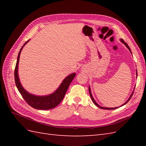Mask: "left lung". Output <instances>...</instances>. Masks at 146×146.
<instances>
[{
    "label": "left lung",
    "instance_id": "left-lung-1",
    "mask_svg": "<svg viewBox=\"0 0 146 146\" xmlns=\"http://www.w3.org/2000/svg\"><path fill=\"white\" fill-rule=\"evenodd\" d=\"M121 41L123 43V44H124L126 46V47L128 48H129V50L130 51V52L131 53V50H130V47H129V46H128V44H127L124 41H123V39H121ZM136 76H137V71H136ZM89 92H90V97H91V99H92V102H94V104L97 106V107H98L99 108H101V109H104V110H114V109H116V108H117V107L116 108H106V107H100V105H99L98 104H97L96 103V102L94 100V98H92V94H91V90H90V88L89 87ZM133 93H132L131 94V96H130V98L129 99V100H128L127 102H126L124 104H123L122 106H123V105H124L125 104H126L127 102H129V100H130V99H131V97H132V96H133Z\"/></svg>",
    "mask_w": 146,
    "mask_h": 146
}]
</instances>
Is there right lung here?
Masks as SVG:
<instances>
[{
  "label": "right lung",
  "mask_w": 146,
  "mask_h": 146,
  "mask_svg": "<svg viewBox=\"0 0 146 146\" xmlns=\"http://www.w3.org/2000/svg\"><path fill=\"white\" fill-rule=\"evenodd\" d=\"M29 41V40H28L27 42H25L24 46L21 47V50L19 52L18 56H17V62L15 69V80L16 87L17 88V90L19 91L22 97H23L25 101L30 106V107H32L35 109L42 110H50L52 108H54L55 107H56V106L58 105L63 99L66 92L67 91L70 83H71L74 78L76 76V74L73 73L66 77L63 81L62 83L61 84L60 87L57 89V90L50 95H48L47 96H36L29 94V92L26 91L24 89L23 87L22 86L21 84L19 82L18 74H18V72H17L18 70L17 69H18V63L21 52L22 49H23V47L27 44V42Z\"/></svg>",
  "instance_id": "obj_1"
}]
</instances>
